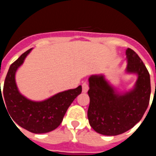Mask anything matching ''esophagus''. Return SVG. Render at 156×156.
Instances as JSON below:
<instances>
[{"label": "esophagus", "mask_w": 156, "mask_h": 156, "mask_svg": "<svg viewBox=\"0 0 156 156\" xmlns=\"http://www.w3.org/2000/svg\"><path fill=\"white\" fill-rule=\"evenodd\" d=\"M88 90V85L87 82H84L83 84H82V92H87Z\"/></svg>", "instance_id": "1"}]
</instances>
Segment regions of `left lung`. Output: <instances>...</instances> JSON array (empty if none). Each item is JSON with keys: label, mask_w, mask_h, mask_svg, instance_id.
<instances>
[{"label": "left lung", "mask_w": 156, "mask_h": 156, "mask_svg": "<svg viewBox=\"0 0 156 156\" xmlns=\"http://www.w3.org/2000/svg\"><path fill=\"white\" fill-rule=\"evenodd\" d=\"M127 71L138 76L135 87L125 94H117L102 75L89 77L88 109L89 124L101 134L115 136L123 134L142 118L151 95L150 75L139 56L131 49L126 50Z\"/></svg>", "instance_id": "8db88e82"}]
</instances>
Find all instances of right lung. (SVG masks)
I'll use <instances>...</instances> for the list:
<instances>
[{
    "mask_svg": "<svg viewBox=\"0 0 156 156\" xmlns=\"http://www.w3.org/2000/svg\"><path fill=\"white\" fill-rule=\"evenodd\" d=\"M31 50L32 49H29L25 52L10 66L3 94L1 89V104H5L13 123L15 121L32 133L43 134L55 130L61 124L70 105L81 94V86L57 93L42 102H33L24 97L18 90L15 75Z\"/></svg>",
    "mask_w": 156,
    "mask_h": 156,
    "instance_id": "obj_1",
    "label": "right lung"
}]
</instances>
